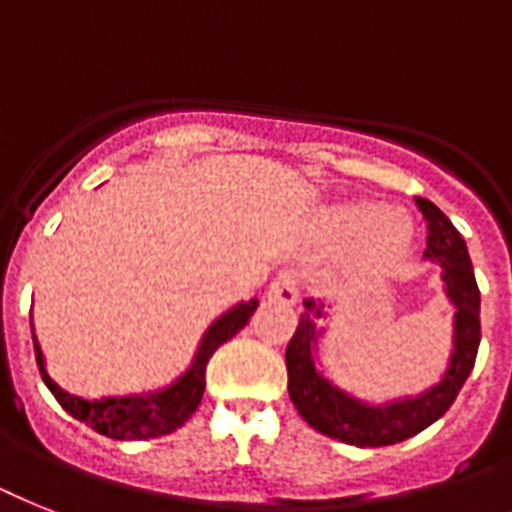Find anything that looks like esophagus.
<instances>
[{"label": "esophagus", "instance_id": "1", "mask_svg": "<svg viewBox=\"0 0 512 512\" xmlns=\"http://www.w3.org/2000/svg\"><path fill=\"white\" fill-rule=\"evenodd\" d=\"M265 299H268V302H276V305H284V307L297 305V299H299L297 276H294V273H278V276L273 278V284L268 286Z\"/></svg>", "mask_w": 512, "mask_h": 512}]
</instances>
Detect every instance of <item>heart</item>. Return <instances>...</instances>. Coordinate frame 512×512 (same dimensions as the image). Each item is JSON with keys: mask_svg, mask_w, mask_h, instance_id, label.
<instances>
[{"mask_svg": "<svg viewBox=\"0 0 512 512\" xmlns=\"http://www.w3.org/2000/svg\"><path fill=\"white\" fill-rule=\"evenodd\" d=\"M334 228L342 242H355L347 260V273L357 278L392 270L413 242L410 223L402 215L386 213V207L373 202L339 207L334 213Z\"/></svg>", "mask_w": 512, "mask_h": 512, "instance_id": "b5f03b06", "label": "heart"}]
</instances>
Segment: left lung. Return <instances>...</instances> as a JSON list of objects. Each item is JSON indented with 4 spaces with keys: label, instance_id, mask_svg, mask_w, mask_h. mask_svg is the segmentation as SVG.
<instances>
[{
    "label": "left lung",
    "instance_id": "1",
    "mask_svg": "<svg viewBox=\"0 0 512 512\" xmlns=\"http://www.w3.org/2000/svg\"><path fill=\"white\" fill-rule=\"evenodd\" d=\"M415 205L429 231L423 260L439 265L444 297L455 310L452 352L439 381L421 394H405L386 402L360 400L357 394L347 392L323 371L321 344L328 334V313L321 302L315 305V299H305V313L286 347L289 397L299 415L315 431L355 447H389L429 429L450 410L465 378L471 376L479 352L481 294L465 239L434 202L415 197Z\"/></svg>",
    "mask_w": 512,
    "mask_h": 512
}]
</instances>
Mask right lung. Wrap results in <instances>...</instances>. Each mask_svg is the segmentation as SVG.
Returning a JSON list of instances; mask_svg holds the SVG:
<instances>
[{
  "label": "right lung",
  "mask_w": 512,
  "mask_h": 512,
  "mask_svg": "<svg viewBox=\"0 0 512 512\" xmlns=\"http://www.w3.org/2000/svg\"><path fill=\"white\" fill-rule=\"evenodd\" d=\"M257 297L249 302H236L234 307H228L226 313H220L207 331L202 334L197 344V352L191 357L189 368H186L176 381H170L162 389H152V392L139 394H123V397H99V400H89L81 394H70L68 389H62L47 371V360L41 352V344L33 334V350H36V363H39L41 378L47 384L49 392L54 394V400L65 407V413H70L76 421L86 423L89 429L97 434H105L110 439H120V442H134V439H155V436L173 434L189 421L194 410L202 402L205 394V373L207 363L213 352L220 344L228 342L231 336H236L249 323L252 313L257 310Z\"/></svg>",
  "instance_id": "1"
}]
</instances>
